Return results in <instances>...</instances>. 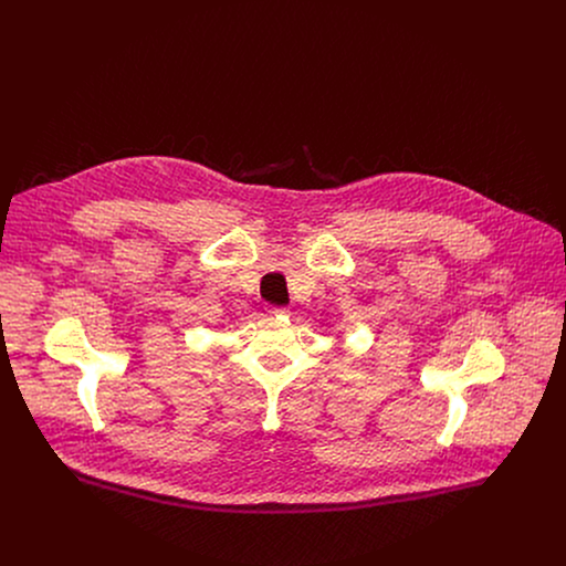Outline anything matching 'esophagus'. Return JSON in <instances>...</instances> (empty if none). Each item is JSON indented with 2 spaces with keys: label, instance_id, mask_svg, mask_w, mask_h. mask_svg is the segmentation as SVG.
<instances>
[{
  "label": "esophagus",
  "instance_id": "esophagus-1",
  "mask_svg": "<svg viewBox=\"0 0 566 566\" xmlns=\"http://www.w3.org/2000/svg\"><path fill=\"white\" fill-rule=\"evenodd\" d=\"M268 314L270 316H281V314H287L285 307H268Z\"/></svg>",
  "mask_w": 566,
  "mask_h": 566
}]
</instances>
